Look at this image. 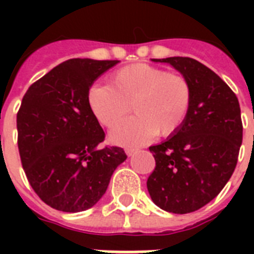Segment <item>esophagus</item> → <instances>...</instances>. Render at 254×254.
<instances>
[{"label":"esophagus","instance_id":"1","mask_svg":"<svg viewBox=\"0 0 254 254\" xmlns=\"http://www.w3.org/2000/svg\"><path fill=\"white\" fill-rule=\"evenodd\" d=\"M125 153H127V157H131V155L137 153V149H133V147H127V149H125Z\"/></svg>","mask_w":254,"mask_h":254}]
</instances>
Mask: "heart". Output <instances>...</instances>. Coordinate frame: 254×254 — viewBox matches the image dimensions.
Listing matches in <instances>:
<instances>
[{
    "label": "heart",
    "mask_w": 254,
    "mask_h": 254,
    "mask_svg": "<svg viewBox=\"0 0 254 254\" xmlns=\"http://www.w3.org/2000/svg\"><path fill=\"white\" fill-rule=\"evenodd\" d=\"M192 99L190 81L155 65L137 63L117 69L109 85H92L87 95L96 121L112 129L130 111L134 117L111 133L112 142L137 146L157 133L174 134L185 123Z\"/></svg>",
    "instance_id": "heart-1"
}]
</instances>
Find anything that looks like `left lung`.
Segmentation results:
<instances>
[{
  "label": "left lung",
  "mask_w": 254,
  "mask_h": 254,
  "mask_svg": "<svg viewBox=\"0 0 254 254\" xmlns=\"http://www.w3.org/2000/svg\"><path fill=\"white\" fill-rule=\"evenodd\" d=\"M167 63L190 81L192 99L185 123L150 146L155 169L147 178L151 200L163 211L190 213L215 199L232 177L243 142L240 104L212 69L191 58Z\"/></svg>",
  "instance_id": "left-lung-1"
}]
</instances>
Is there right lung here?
Here are the masks:
<instances>
[{"mask_svg":"<svg viewBox=\"0 0 254 254\" xmlns=\"http://www.w3.org/2000/svg\"><path fill=\"white\" fill-rule=\"evenodd\" d=\"M117 63L69 59L30 85L22 99L17 113L22 167L35 193L58 211L93 207L127 159L121 147H100L105 133L87 103L93 81Z\"/></svg>","mask_w":254,"mask_h":254,"instance_id":"obj_1","label":"right lung"}]
</instances>
